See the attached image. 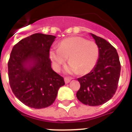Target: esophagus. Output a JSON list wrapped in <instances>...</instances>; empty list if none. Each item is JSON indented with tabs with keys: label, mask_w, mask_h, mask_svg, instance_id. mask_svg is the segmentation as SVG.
<instances>
[{
	"label": "esophagus",
	"mask_w": 132,
	"mask_h": 132,
	"mask_svg": "<svg viewBox=\"0 0 132 132\" xmlns=\"http://www.w3.org/2000/svg\"><path fill=\"white\" fill-rule=\"evenodd\" d=\"M65 79V83H69V82H70V81H71V79L68 78V77H65V79Z\"/></svg>",
	"instance_id": "1"
}]
</instances>
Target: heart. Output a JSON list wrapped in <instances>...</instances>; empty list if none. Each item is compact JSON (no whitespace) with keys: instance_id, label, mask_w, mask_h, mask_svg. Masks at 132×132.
Segmentation results:
<instances>
[{"instance_id":"1","label":"heart","mask_w":132,"mask_h":132,"mask_svg":"<svg viewBox=\"0 0 132 132\" xmlns=\"http://www.w3.org/2000/svg\"><path fill=\"white\" fill-rule=\"evenodd\" d=\"M69 57L67 71L85 74L95 67L100 57L97 44L81 37H73L61 40L59 48L50 51V57L55 69L59 70Z\"/></svg>"}]
</instances>
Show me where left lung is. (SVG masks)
Returning a JSON list of instances; mask_svg holds the SVG:
<instances>
[{
  "instance_id": "8db88e82",
  "label": "left lung",
  "mask_w": 132,
  "mask_h": 132,
  "mask_svg": "<svg viewBox=\"0 0 132 132\" xmlns=\"http://www.w3.org/2000/svg\"><path fill=\"white\" fill-rule=\"evenodd\" d=\"M92 35L100 49V57L92 71L77 79L80 88L76 96L83 104L97 106L109 101L116 93L121 64L114 47L105 39Z\"/></svg>"
}]
</instances>
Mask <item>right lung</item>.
<instances>
[{"label":"right lung","instance_id":"1","mask_svg":"<svg viewBox=\"0 0 132 132\" xmlns=\"http://www.w3.org/2000/svg\"><path fill=\"white\" fill-rule=\"evenodd\" d=\"M56 37L35 33L14 45L8 62L11 88L24 105L35 108H47L55 101L63 77L51 68V46ZM30 62L31 65L26 66Z\"/></svg>","mask_w":132,"mask_h":132}]
</instances>
